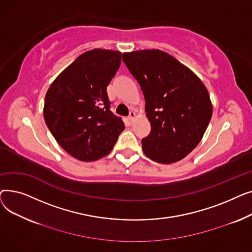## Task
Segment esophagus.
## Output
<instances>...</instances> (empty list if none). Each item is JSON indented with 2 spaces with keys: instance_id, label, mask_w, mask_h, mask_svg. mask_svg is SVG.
Returning <instances> with one entry per match:
<instances>
[{
  "instance_id": "34e87169",
  "label": "esophagus",
  "mask_w": 252,
  "mask_h": 252,
  "mask_svg": "<svg viewBox=\"0 0 252 252\" xmlns=\"http://www.w3.org/2000/svg\"><path fill=\"white\" fill-rule=\"evenodd\" d=\"M127 118H128V121H129L130 123H133V122L135 121V118H136V113H135V111H130Z\"/></svg>"
}]
</instances>
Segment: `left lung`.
Listing matches in <instances>:
<instances>
[{
    "mask_svg": "<svg viewBox=\"0 0 252 252\" xmlns=\"http://www.w3.org/2000/svg\"><path fill=\"white\" fill-rule=\"evenodd\" d=\"M123 61L145 98L150 134L144 153L159 163L186 157L201 141L213 115L207 89L192 70L160 50L124 53Z\"/></svg>",
    "mask_w": 252,
    "mask_h": 252,
    "instance_id": "8db88e82",
    "label": "left lung"
}]
</instances>
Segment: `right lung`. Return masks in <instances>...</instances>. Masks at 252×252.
<instances>
[{"mask_svg": "<svg viewBox=\"0 0 252 252\" xmlns=\"http://www.w3.org/2000/svg\"><path fill=\"white\" fill-rule=\"evenodd\" d=\"M122 62L119 51L94 49L79 55L47 92L44 118L60 146L82 161L108 155L125 129L110 111L107 86Z\"/></svg>", "mask_w": 252, "mask_h": 252, "instance_id": "obj_1", "label": "right lung"}]
</instances>
